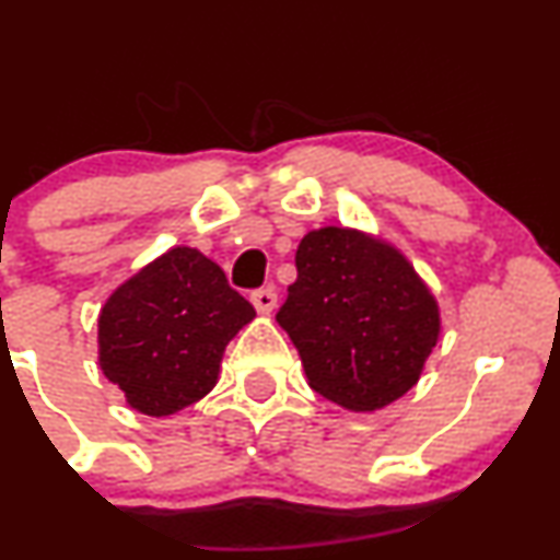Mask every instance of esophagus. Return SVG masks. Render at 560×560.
<instances>
[{
	"instance_id": "1",
	"label": "esophagus",
	"mask_w": 560,
	"mask_h": 560,
	"mask_svg": "<svg viewBox=\"0 0 560 560\" xmlns=\"http://www.w3.org/2000/svg\"><path fill=\"white\" fill-rule=\"evenodd\" d=\"M249 300H253V305L258 307V313H271L276 307V289L273 287L255 289V292L249 294Z\"/></svg>"
}]
</instances>
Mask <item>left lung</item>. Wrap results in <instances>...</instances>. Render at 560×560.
<instances>
[{
	"mask_svg": "<svg viewBox=\"0 0 560 560\" xmlns=\"http://www.w3.org/2000/svg\"><path fill=\"white\" fill-rule=\"evenodd\" d=\"M298 281L276 313L311 387L347 410H376L419 382L440 311L389 244L326 226L302 236Z\"/></svg>",
	"mask_w": 560,
	"mask_h": 560,
	"instance_id": "8db88e82",
	"label": "left lung"
}]
</instances>
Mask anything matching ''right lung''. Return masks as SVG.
Here are the masks:
<instances>
[{
  "label": "right lung",
  "instance_id": "right-lung-1",
  "mask_svg": "<svg viewBox=\"0 0 560 560\" xmlns=\"http://www.w3.org/2000/svg\"><path fill=\"white\" fill-rule=\"evenodd\" d=\"M253 318L213 260L173 247L105 302L100 365L139 413L171 416L213 389L223 350Z\"/></svg>",
  "mask_w": 560,
  "mask_h": 560
}]
</instances>
